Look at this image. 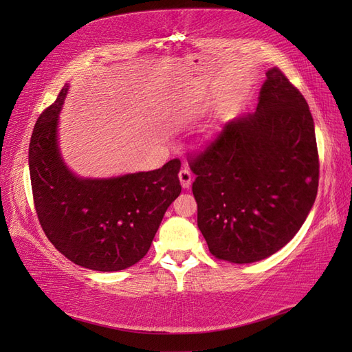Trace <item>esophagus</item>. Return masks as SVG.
<instances>
[{
	"label": "esophagus",
	"mask_w": 352,
	"mask_h": 352,
	"mask_svg": "<svg viewBox=\"0 0 352 352\" xmlns=\"http://www.w3.org/2000/svg\"><path fill=\"white\" fill-rule=\"evenodd\" d=\"M179 180L180 185H182L185 189L190 186V182H192V173H190L189 168H182L179 172Z\"/></svg>",
	"instance_id": "obj_1"
}]
</instances>
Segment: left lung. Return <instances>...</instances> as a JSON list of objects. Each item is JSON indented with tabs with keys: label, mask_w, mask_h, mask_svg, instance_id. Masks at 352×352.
I'll list each match as a JSON object with an SVG mask.
<instances>
[{
	"label": "left lung",
	"mask_w": 352,
	"mask_h": 352,
	"mask_svg": "<svg viewBox=\"0 0 352 352\" xmlns=\"http://www.w3.org/2000/svg\"><path fill=\"white\" fill-rule=\"evenodd\" d=\"M257 110L229 120L189 160L198 228L219 260L270 257L301 229L318 186L313 116L305 98L273 67Z\"/></svg>",
	"instance_id": "obj_1"
}]
</instances>
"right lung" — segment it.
Listing matches in <instances>:
<instances>
[{
  "instance_id": "right-lung-1",
  "label": "right lung",
  "mask_w": 352,
  "mask_h": 352,
  "mask_svg": "<svg viewBox=\"0 0 352 352\" xmlns=\"http://www.w3.org/2000/svg\"><path fill=\"white\" fill-rule=\"evenodd\" d=\"M69 91L39 116L29 144V172L42 229L72 263L97 272L136 264L151 247L168 206L179 197L180 162L151 172L80 177L58 146V119Z\"/></svg>"
}]
</instances>
